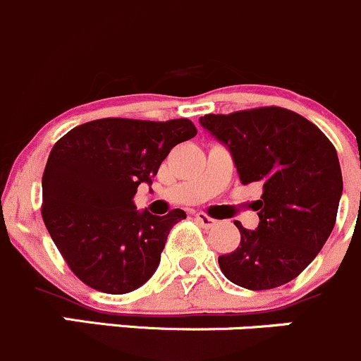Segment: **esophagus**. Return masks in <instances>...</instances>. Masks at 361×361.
Wrapping results in <instances>:
<instances>
[{
  "label": "esophagus",
  "instance_id": "obj_1",
  "mask_svg": "<svg viewBox=\"0 0 361 361\" xmlns=\"http://www.w3.org/2000/svg\"><path fill=\"white\" fill-rule=\"evenodd\" d=\"M195 221H197L202 228H213L214 225H216V220H213V218H209L207 214H204V213L195 214Z\"/></svg>",
  "mask_w": 361,
  "mask_h": 361
}]
</instances>
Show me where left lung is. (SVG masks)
<instances>
[{"mask_svg": "<svg viewBox=\"0 0 361 361\" xmlns=\"http://www.w3.org/2000/svg\"><path fill=\"white\" fill-rule=\"evenodd\" d=\"M201 126L231 152L243 185L264 188L258 227L241 224L238 250L218 257L228 281L271 290L297 278L336 225L342 195L337 152L312 122L278 106L204 115Z\"/></svg>", "mask_w": 361, "mask_h": 361, "instance_id": "left-lung-1", "label": "left lung"}]
</instances>
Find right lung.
<instances>
[{"mask_svg":"<svg viewBox=\"0 0 361 361\" xmlns=\"http://www.w3.org/2000/svg\"><path fill=\"white\" fill-rule=\"evenodd\" d=\"M195 134L187 118H99L54 145L42 216L69 269L90 288L129 293L157 271L169 231L187 214L137 211L134 195L141 183L152 185L171 148Z\"/></svg>","mask_w":361,"mask_h":361,"instance_id":"1","label":"right lung"}]
</instances>
